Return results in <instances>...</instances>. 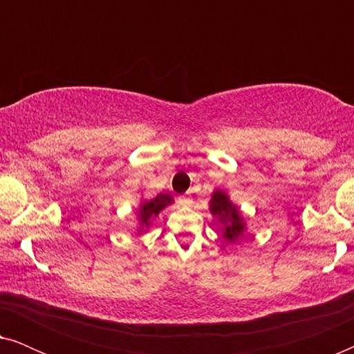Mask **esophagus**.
Segmentation results:
<instances>
[{"instance_id":"34e87169","label":"esophagus","mask_w":354,"mask_h":354,"mask_svg":"<svg viewBox=\"0 0 354 354\" xmlns=\"http://www.w3.org/2000/svg\"><path fill=\"white\" fill-rule=\"evenodd\" d=\"M178 205H180L182 207H188V206H192V198L188 196V195H182V196H178Z\"/></svg>"}]
</instances>
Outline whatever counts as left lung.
Masks as SVG:
<instances>
[{"label":"left lung","mask_w":354,"mask_h":354,"mask_svg":"<svg viewBox=\"0 0 354 354\" xmlns=\"http://www.w3.org/2000/svg\"><path fill=\"white\" fill-rule=\"evenodd\" d=\"M211 214L224 224V239L227 241H234L241 236L245 232V222L240 214V209L229 200V195L222 190L212 193L209 201Z\"/></svg>","instance_id":"8db88e82"}]
</instances>
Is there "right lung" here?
I'll list each match as a JSON object with an SVG mask.
<instances>
[{
    "label": "right lung",
    "mask_w": 354,
    "mask_h": 354,
    "mask_svg": "<svg viewBox=\"0 0 354 354\" xmlns=\"http://www.w3.org/2000/svg\"><path fill=\"white\" fill-rule=\"evenodd\" d=\"M174 198L167 193H159L158 196L151 198V200L142 201V205L138 207V219H140V234L143 230H147L151 225V221L161 212L164 207L172 205Z\"/></svg>",
    "instance_id": "right-lung-1"
}]
</instances>
